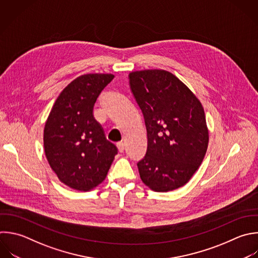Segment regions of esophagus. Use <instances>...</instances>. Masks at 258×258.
Returning a JSON list of instances; mask_svg holds the SVG:
<instances>
[{"instance_id":"obj_1","label":"esophagus","mask_w":258,"mask_h":258,"mask_svg":"<svg viewBox=\"0 0 258 258\" xmlns=\"http://www.w3.org/2000/svg\"><path fill=\"white\" fill-rule=\"evenodd\" d=\"M117 147H118V150L120 151V152H123L124 151V149H125V143L124 142H118L117 143Z\"/></svg>"}]
</instances>
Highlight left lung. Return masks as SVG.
Wrapping results in <instances>:
<instances>
[{"mask_svg": "<svg viewBox=\"0 0 258 258\" xmlns=\"http://www.w3.org/2000/svg\"><path fill=\"white\" fill-rule=\"evenodd\" d=\"M129 84L147 131L146 154L137 163L142 181L162 192L184 185L200 167L209 143L201 102L163 70L130 73Z\"/></svg>", "mask_w": 258, "mask_h": 258, "instance_id": "1", "label": "left lung"}]
</instances>
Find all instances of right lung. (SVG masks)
<instances>
[{
  "mask_svg": "<svg viewBox=\"0 0 258 258\" xmlns=\"http://www.w3.org/2000/svg\"><path fill=\"white\" fill-rule=\"evenodd\" d=\"M111 74H89L74 80L56 99L43 134L48 163L61 182L88 191L107 176L118 153L94 117V105Z\"/></svg>",
  "mask_w": 258,
  "mask_h": 258,
  "instance_id": "add662e5",
  "label": "right lung"
}]
</instances>
